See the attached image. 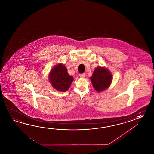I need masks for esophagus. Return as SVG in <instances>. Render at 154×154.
I'll return each mask as SVG.
<instances>
[{"label": "esophagus", "instance_id": "obj_1", "mask_svg": "<svg viewBox=\"0 0 154 154\" xmlns=\"http://www.w3.org/2000/svg\"><path fill=\"white\" fill-rule=\"evenodd\" d=\"M79 76H80V78H84L85 77V74L84 73L80 74H79Z\"/></svg>", "mask_w": 154, "mask_h": 154}]
</instances>
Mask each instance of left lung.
<instances>
[{"label": "left lung", "instance_id": "8db88e82", "mask_svg": "<svg viewBox=\"0 0 154 154\" xmlns=\"http://www.w3.org/2000/svg\"><path fill=\"white\" fill-rule=\"evenodd\" d=\"M113 76L111 72L104 66H98L90 77L92 86L98 92L108 88L112 82Z\"/></svg>", "mask_w": 154, "mask_h": 154}]
</instances>
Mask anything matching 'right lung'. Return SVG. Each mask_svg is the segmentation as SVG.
<instances>
[{
	"label": "right lung",
	"mask_w": 154,
	"mask_h": 154,
	"mask_svg": "<svg viewBox=\"0 0 154 154\" xmlns=\"http://www.w3.org/2000/svg\"><path fill=\"white\" fill-rule=\"evenodd\" d=\"M48 79L53 88L60 92H66L69 89L74 78L68 74L64 64L59 63L50 71Z\"/></svg>",
	"instance_id": "1"
}]
</instances>
